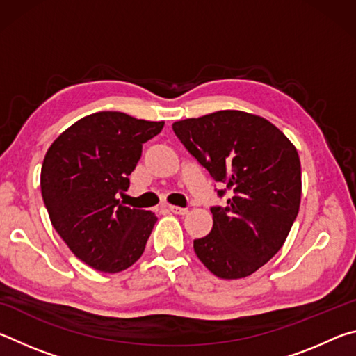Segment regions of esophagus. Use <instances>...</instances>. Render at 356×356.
Listing matches in <instances>:
<instances>
[{"label": "esophagus", "mask_w": 356, "mask_h": 356, "mask_svg": "<svg viewBox=\"0 0 356 356\" xmlns=\"http://www.w3.org/2000/svg\"><path fill=\"white\" fill-rule=\"evenodd\" d=\"M170 212H172L174 215H185L188 212V209H184V207H177V206H170Z\"/></svg>", "instance_id": "34e87169"}]
</instances>
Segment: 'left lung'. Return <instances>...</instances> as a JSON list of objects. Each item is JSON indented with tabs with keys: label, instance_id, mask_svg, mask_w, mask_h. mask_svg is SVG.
Masks as SVG:
<instances>
[{
	"label": "left lung",
	"instance_id": "8db88e82",
	"mask_svg": "<svg viewBox=\"0 0 356 356\" xmlns=\"http://www.w3.org/2000/svg\"><path fill=\"white\" fill-rule=\"evenodd\" d=\"M172 130L185 149L229 191L226 207L210 209L213 226L193 242L215 276L254 273L281 250L298 215L300 156L272 122L237 110L177 120Z\"/></svg>",
	"mask_w": 356,
	"mask_h": 356
}]
</instances>
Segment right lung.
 <instances>
[{
    "label": "right lung",
    "mask_w": 356,
    "mask_h": 356,
    "mask_svg": "<svg viewBox=\"0 0 356 356\" xmlns=\"http://www.w3.org/2000/svg\"><path fill=\"white\" fill-rule=\"evenodd\" d=\"M165 122L99 111L76 120L47 150L40 190L51 225L70 251L104 273L141 257L156 216L119 202L143 144Z\"/></svg>",
    "instance_id": "obj_1"
}]
</instances>
